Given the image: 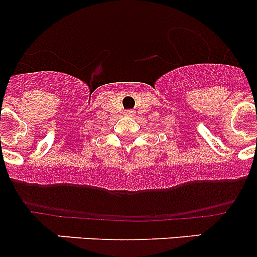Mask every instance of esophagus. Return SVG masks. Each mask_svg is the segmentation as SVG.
<instances>
[{"mask_svg":"<svg viewBox=\"0 0 257 257\" xmlns=\"http://www.w3.org/2000/svg\"><path fill=\"white\" fill-rule=\"evenodd\" d=\"M134 110L133 109H128V110H125V112H124V114H125V115H128V116H134Z\"/></svg>","mask_w":257,"mask_h":257,"instance_id":"obj_1","label":"esophagus"}]
</instances>
